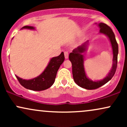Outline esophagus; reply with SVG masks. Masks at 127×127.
Segmentation results:
<instances>
[{
	"instance_id": "34e87169",
	"label": "esophagus",
	"mask_w": 127,
	"mask_h": 127,
	"mask_svg": "<svg viewBox=\"0 0 127 127\" xmlns=\"http://www.w3.org/2000/svg\"><path fill=\"white\" fill-rule=\"evenodd\" d=\"M64 57H65V59H67L68 58V53L67 52L65 51L64 52Z\"/></svg>"
}]
</instances>
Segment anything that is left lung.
<instances>
[{
  "label": "left lung",
  "instance_id": "obj_1",
  "mask_svg": "<svg viewBox=\"0 0 127 127\" xmlns=\"http://www.w3.org/2000/svg\"><path fill=\"white\" fill-rule=\"evenodd\" d=\"M98 26L100 29V33L106 34L109 37L113 51V66L108 75L103 80L98 81H93L87 78L84 66V56L82 54L86 51L88 41L77 48L74 49L68 56L69 60L72 64V74L74 81L78 86L87 90H95L108 82L114 76L117 68L118 45L115 39L114 33L111 28L104 23H100L98 24Z\"/></svg>",
  "mask_w": 127,
  "mask_h": 127
}]
</instances>
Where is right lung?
<instances>
[{"label": "right lung", "mask_w": 127, "mask_h": 127, "mask_svg": "<svg viewBox=\"0 0 127 127\" xmlns=\"http://www.w3.org/2000/svg\"><path fill=\"white\" fill-rule=\"evenodd\" d=\"M22 29H34L32 26H26ZM64 60L63 52L60 55L51 59L43 73L35 78L30 80H25L16 76L20 84L24 88L33 91H43L49 88L53 85L56 78L57 73L62 64Z\"/></svg>", "instance_id": "add662e5"}]
</instances>
